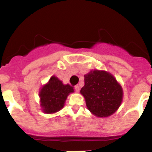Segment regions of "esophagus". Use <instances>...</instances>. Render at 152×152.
<instances>
[{
	"label": "esophagus",
	"mask_w": 152,
	"mask_h": 152,
	"mask_svg": "<svg viewBox=\"0 0 152 152\" xmlns=\"http://www.w3.org/2000/svg\"><path fill=\"white\" fill-rule=\"evenodd\" d=\"M75 90H76V91H77V92H79V90H80V87H79V85H76V86H75Z\"/></svg>",
	"instance_id": "1"
}]
</instances>
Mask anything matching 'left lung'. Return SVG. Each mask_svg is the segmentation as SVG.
I'll return each mask as SVG.
<instances>
[{"label":"left lung","mask_w":152,"mask_h":152,"mask_svg":"<svg viewBox=\"0 0 152 152\" xmlns=\"http://www.w3.org/2000/svg\"><path fill=\"white\" fill-rule=\"evenodd\" d=\"M80 93L84 96L87 109L99 118L112 115L122 103L121 85L110 73L91 70L84 75V86Z\"/></svg>","instance_id":"left-lung-1"}]
</instances>
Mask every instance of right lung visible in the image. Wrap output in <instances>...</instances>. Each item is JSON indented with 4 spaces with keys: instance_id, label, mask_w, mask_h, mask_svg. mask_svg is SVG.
Listing matches in <instances>:
<instances>
[{
    "instance_id": "1",
    "label": "right lung",
    "mask_w": 152,
    "mask_h": 152,
    "mask_svg": "<svg viewBox=\"0 0 152 152\" xmlns=\"http://www.w3.org/2000/svg\"><path fill=\"white\" fill-rule=\"evenodd\" d=\"M74 92L70 84H63L56 76H51L48 82L39 90V96L42 111L53 114L60 111L64 107L68 96Z\"/></svg>"
}]
</instances>
